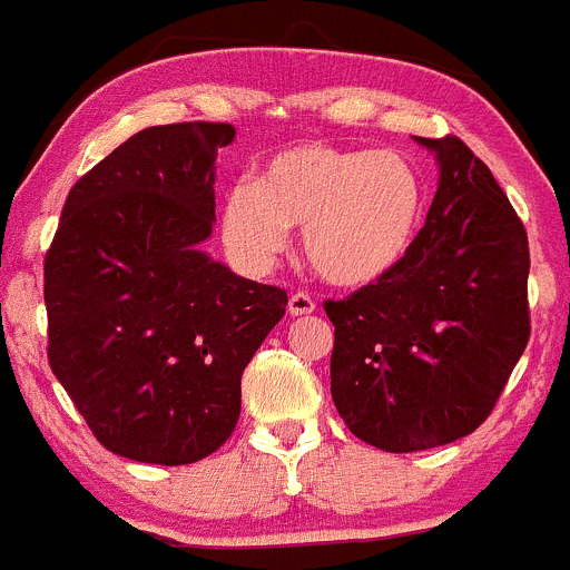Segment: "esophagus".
<instances>
[{"mask_svg": "<svg viewBox=\"0 0 570 570\" xmlns=\"http://www.w3.org/2000/svg\"><path fill=\"white\" fill-rule=\"evenodd\" d=\"M315 312V297L306 295V292H295L289 297V315L292 317H303V315H312Z\"/></svg>", "mask_w": 570, "mask_h": 570, "instance_id": "esophagus-1", "label": "esophagus"}]
</instances>
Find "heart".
I'll use <instances>...</instances> for the list:
<instances>
[{"instance_id":"1","label":"heart","mask_w":570,"mask_h":570,"mask_svg":"<svg viewBox=\"0 0 570 570\" xmlns=\"http://www.w3.org/2000/svg\"><path fill=\"white\" fill-rule=\"evenodd\" d=\"M422 219L424 183L411 159L309 142L275 154L255 185H233L222 227L255 269L281 258L286 227H303L312 269L340 289H365L407 258Z\"/></svg>"}]
</instances>
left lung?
Wrapping results in <instances>:
<instances>
[{"instance_id":"left-lung-1","label":"left lung","mask_w":570,"mask_h":570,"mask_svg":"<svg viewBox=\"0 0 570 570\" xmlns=\"http://www.w3.org/2000/svg\"><path fill=\"white\" fill-rule=\"evenodd\" d=\"M419 142L441 174L411 253L380 284L323 303L337 413L387 453L481 428L531 334L529 236L512 202L464 140Z\"/></svg>"}]
</instances>
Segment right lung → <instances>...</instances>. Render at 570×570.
<instances>
[{"instance_id": "obj_1", "label": "right lung", "mask_w": 570, "mask_h": 570, "mask_svg": "<svg viewBox=\"0 0 570 570\" xmlns=\"http://www.w3.org/2000/svg\"><path fill=\"white\" fill-rule=\"evenodd\" d=\"M230 124L151 126L83 174L45 255L47 360L95 439L179 466L216 453L242 374L286 289L199 249L216 222L213 163Z\"/></svg>"}]
</instances>
